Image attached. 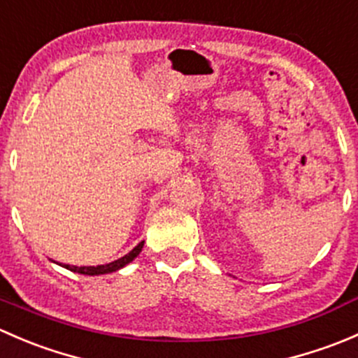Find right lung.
<instances>
[{"mask_svg":"<svg viewBox=\"0 0 358 358\" xmlns=\"http://www.w3.org/2000/svg\"><path fill=\"white\" fill-rule=\"evenodd\" d=\"M142 248H143V241L138 244V246H135L131 249V251L128 252V255H124L122 258L115 259V262H110L107 263V265H96V266H76V265H66V263H60V266H64V268L71 270V272H76V273H83V275H103V273H112V272H117V270H121L122 266L129 265V263L133 262V259L136 258V256L142 252Z\"/></svg>","mask_w":358,"mask_h":358,"instance_id":"obj_1","label":"right lung"}]
</instances>
